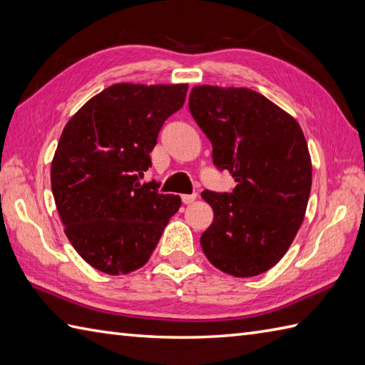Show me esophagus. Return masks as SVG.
<instances>
[{"label": "esophagus", "mask_w": 365, "mask_h": 365, "mask_svg": "<svg viewBox=\"0 0 365 365\" xmlns=\"http://www.w3.org/2000/svg\"><path fill=\"white\" fill-rule=\"evenodd\" d=\"M197 193H185V195H182L181 198H182V202L185 203V205H189V203H192V202H195L197 200Z\"/></svg>", "instance_id": "34e87169"}]
</instances>
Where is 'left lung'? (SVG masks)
<instances>
[{
  "mask_svg": "<svg viewBox=\"0 0 365 365\" xmlns=\"http://www.w3.org/2000/svg\"><path fill=\"white\" fill-rule=\"evenodd\" d=\"M189 110L212 145V162L237 182L203 190L214 220L200 237L206 258L235 277L266 272L299 230L312 187V162L294 118L247 88L195 86Z\"/></svg>",
  "mask_w": 365,
  "mask_h": 365,
  "instance_id": "1",
  "label": "left lung"
}]
</instances>
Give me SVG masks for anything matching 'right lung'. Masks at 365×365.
I'll return each mask as SVG.
<instances>
[{"instance_id": "1", "label": "right lung", "mask_w": 365, "mask_h": 365, "mask_svg": "<svg viewBox=\"0 0 365 365\" xmlns=\"http://www.w3.org/2000/svg\"><path fill=\"white\" fill-rule=\"evenodd\" d=\"M185 94L187 85L118 83L66 124L51 162V192L68 240L101 272L118 276L143 266L180 210V195L140 178Z\"/></svg>"}]
</instances>
